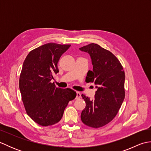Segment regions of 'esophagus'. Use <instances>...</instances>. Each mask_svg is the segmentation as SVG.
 Instances as JSON below:
<instances>
[{"label":"esophagus","instance_id":"esophagus-1","mask_svg":"<svg viewBox=\"0 0 151 151\" xmlns=\"http://www.w3.org/2000/svg\"><path fill=\"white\" fill-rule=\"evenodd\" d=\"M81 97V94L79 92L76 91V99H78Z\"/></svg>","mask_w":151,"mask_h":151}]
</instances>
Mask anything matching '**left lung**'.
<instances>
[{"label": "left lung", "mask_w": 151, "mask_h": 151, "mask_svg": "<svg viewBox=\"0 0 151 151\" xmlns=\"http://www.w3.org/2000/svg\"><path fill=\"white\" fill-rule=\"evenodd\" d=\"M91 56L93 70H89L86 82H94L97 88L95 99L82 95L86 107L81 114L83 123L92 128H100L116 116L125 97V74L116 56L95 43L79 49Z\"/></svg>", "instance_id": "8db88e82"}]
</instances>
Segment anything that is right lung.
<instances>
[{"label":"right lung","mask_w":151,"mask_h":151,"mask_svg":"<svg viewBox=\"0 0 151 151\" xmlns=\"http://www.w3.org/2000/svg\"><path fill=\"white\" fill-rule=\"evenodd\" d=\"M70 45L49 43L31 50L25 58L19 78L22 101L28 116L41 126L61 120L69 102L76 97L71 89L56 87L50 82L59 72L58 63Z\"/></svg>","instance_id":"right-lung-1"}]
</instances>
